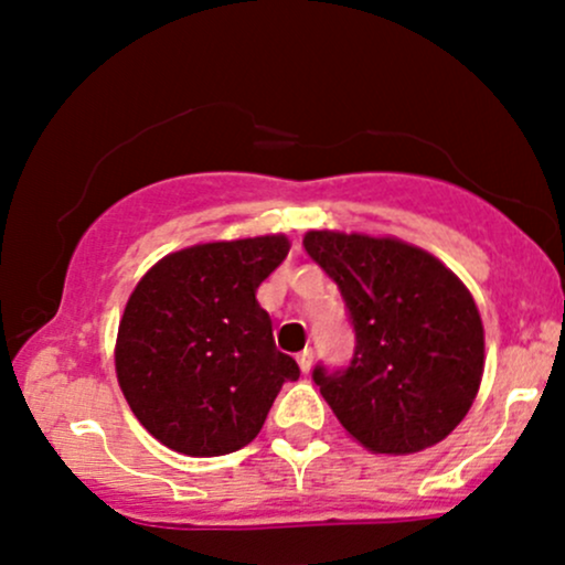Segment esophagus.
I'll return each mask as SVG.
<instances>
[{
    "label": "esophagus",
    "instance_id": "obj_1",
    "mask_svg": "<svg viewBox=\"0 0 565 565\" xmlns=\"http://www.w3.org/2000/svg\"><path fill=\"white\" fill-rule=\"evenodd\" d=\"M297 364H300L302 372L308 374V372H310V366H313V350L305 348L302 353H297Z\"/></svg>",
    "mask_w": 565,
    "mask_h": 565
}]
</instances>
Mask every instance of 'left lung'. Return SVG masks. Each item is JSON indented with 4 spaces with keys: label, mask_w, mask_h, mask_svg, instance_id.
I'll return each mask as SVG.
<instances>
[{
    "label": "left lung",
    "mask_w": 565,
    "mask_h": 565,
    "mask_svg": "<svg viewBox=\"0 0 565 565\" xmlns=\"http://www.w3.org/2000/svg\"><path fill=\"white\" fill-rule=\"evenodd\" d=\"M305 252L340 289L355 332L348 366L313 382L374 454H414L465 419L483 374V323L465 284L398 238L310 231Z\"/></svg>",
    "instance_id": "left-lung-1"
}]
</instances>
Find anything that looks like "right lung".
Wrapping results in <instances>:
<instances>
[{
  "mask_svg": "<svg viewBox=\"0 0 565 565\" xmlns=\"http://www.w3.org/2000/svg\"><path fill=\"white\" fill-rule=\"evenodd\" d=\"M287 252L284 236L199 244L167 255L129 295L116 377L164 446L188 457L238 451L260 433L284 382L300 377L255 297Z\"/></svg>",
  "mask_w": 565,
  "mask_h": 565,
  "instance_id": "add662e5",
  "label": "right lung"
}]
</instances>
